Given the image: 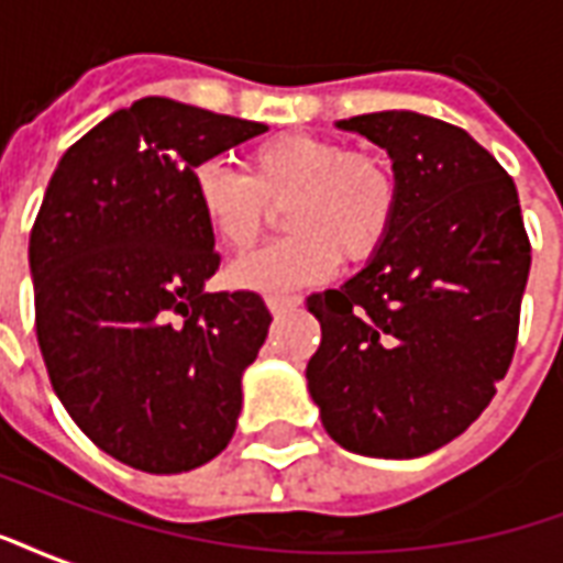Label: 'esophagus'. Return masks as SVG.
<instances>
[{"label":"esophagus","instance_id":"esophagus-1","mask_svg":"<svg viewBox=\"0 0 563 563\" xmlns=\"http://www.w3.org/2000/svg\"><path fill=\"white\" fill-rule=\"evenodd\" d=\"M265 305H268L271 313H283V310H289V307L301 305V298H298V295L274 292V295H268V298H265Z\"/></svg>","mask_w":563,"mask_h":563}]
</instances>
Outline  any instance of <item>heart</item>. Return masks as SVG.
Here are the masks:
<instances>
[{
  "label": "heart",
  "instance_id": "obj_1",
  "mask_svg": "<svg viewBox=\"0 0 563 563\" xmlns=\"http://www.w3.org/2000/svg\"><path fill=\"white\" fill-rule=\"evenodd\" d=\"M192 196L210 238L232 256L258 244L271 208H286L289 238L229 268L234 286L258 292L325 280L341 258L350 265L374 258L401 210V184L389 162L310 132H283L256 144L244 174L220 159L198 162Z\"/></svg>",
  "mask_w": 563,
  "mask_h": 563
}]
</instances>
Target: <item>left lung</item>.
Masks as SVG:
<instances>
[{"mask_svg": "<svg viewBox=\"0 0 563 563\" xmlns=\"http://www.w3.org/2000/svg\"><path fill=\"white\" fill-rule=\"evenodd\" d=\"M338 129L389 153L401 210L365 268L307 298L322 325L307 389L343 449L419 459L467 431L507 377L531 241L512 177L464 129L416 111Z\"/></svg>", "mask_w": 563, "mask_h": 563, "instance_id": "obj_1", "label": "left lung"}]
</instances>
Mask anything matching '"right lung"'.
Returning a JSON list of instances; mask_svg holds the SVG:
<instances>
[{"mask_svg":"<svg viewBox=\"0 0 563 563\" xmlns=\"http://www.w3.org/2000/svg\"><path fill=\"white\" fill-rule=\"evenodd\" d=\"M265 129L147 96L75 141L47 184L30 234L44 365L80 431L135 471H192L234 434L271 313L256 292L205 289L220 253L192 168Z\"/></svg>","mask_w":563,"mask_h":563,"instance_id":"1","label":"right lung"}]
</instances>
